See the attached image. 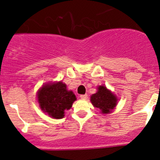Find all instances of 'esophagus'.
Masks as SVG:
<instances>
[{
  "label": "esophagus",
  "mask_w": 160,
  "mask_h": 160,
  "mask_svg": "<svg viewBox=\"0 0 160 160\" xmlns=\"http://www.w3.org/2000/svg\"><path fill=\"white\" fill-rule=\"evenodd\" d=\"M80 98H81L82 99H87V98H88V95L87 94H82V95H80Z\"/></svg>",
  "instance_id": "obj_1"
}]
</instances>
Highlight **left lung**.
<instances>
[{
    "mask_svg": "<svg viewBox=\"0 0 160 160\" xmlns=\"http://www.w3.org/2000/svg\"><path fill=\"white\" fill-rule=\"evenodd\" d=\"M90 102L94 107L100 110L102 114H111L118 104L117 97L106 86L101 85L97 87V92L90 96Z\"/></svg>",
    "mask_w": 160,
    "mask_h": 160,
    "instance_id": "1",
    "label": "left lung"
}]
</instances>
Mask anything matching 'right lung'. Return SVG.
<instances>
[{"instance_id":"right-lung-1","label":"right lung","mask_w":160,"mask_h":160,"mask_svg":"<svg viewBox=\"0 0 160 160\" xmlns=\"http://www.w3.org/2000/svg\"><path fill=\"white\" fill-rule=\"evenodd\" d=\"M38 102L45 114L55 119L64 118L65 111L70 110L77 100L72 90L62 81L45 83L37 92Z\"/></svg>"}]
</instances>
